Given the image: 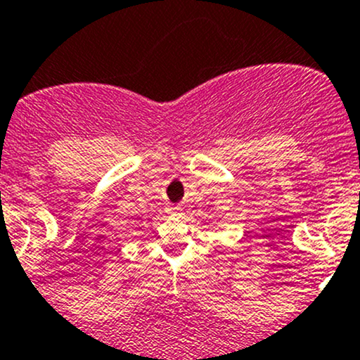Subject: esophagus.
<instances>
[{"label": "esophagus", "instance_id": "obj_1", "mask_svg": "<svg viewBox=\"0 0 360 360\" xmlns=\"http://www.w3.org/2000/svg\"><path fill=\"white\" fill-rule=\"evenodd\" d=\"M167 213H169V215H172V217H183L184 215V208L183 207H171L167 210Z\"/></svg>", "mask_w": 360, "mask_h": 360}]
</instances>
